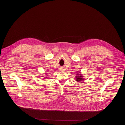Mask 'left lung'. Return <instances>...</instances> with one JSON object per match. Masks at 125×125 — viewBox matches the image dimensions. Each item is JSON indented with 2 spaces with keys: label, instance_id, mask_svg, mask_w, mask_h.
<instances>
[{
  "label": "left lung",
  "instance_id": "left-lung-1",
  "mask_svg": "<svg viewBox=\"0 0 125 125\" xmlns=\"http://www.w3.org/2000/svg\"><path fill=\"white\" fill-rule=\"evenodd\" d=\"M76 81H77L78 82H79V81H83L82 80H84L85 79H84L83 78H82V77L83 76H81V75H79V76H77V75H76Z\"/></svg>",
  "mask_w": 125,
  "mask_h": 125
}]
</instances>
